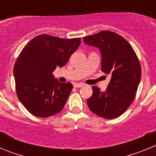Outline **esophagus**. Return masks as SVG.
Masks as SVG:
<instances>
[{
	"instance_id": "obj_1",
	"label": "esophagus",
	"mask_w": 156,
	"mask_h": 156,
	"mask_svg": "<svg viewBox=\"0 0 156 156\" xmlns=\"http://www.w3.org/2000/svg\"><path fill=\"white\" fill-rule=\"evenodd\" d=\"M83 86H84V84L82 83H74L75 87H82Z\"/></svg>"
}]
</instances>
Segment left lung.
Segmentation results:
<instances>
[{
  "label": "left lung",
  "instance_id": "left-lung-1",
  "mask_svg": "<svg viewBox=\"0 0 156 156\" xmlns=\"http://www.w3.org/2000/svg\"><path fill=\"white\" fill-rule=\"evenodd\" d=\"M83 42L96 47L101 54V71L111 76L105 91L92 87L87 99L90 111L112 119L122 115L133 102L141 76V68L131 45L114 32L105 30L83 37Z\"/></svg>",
  "mask_w": 156,
  "mask_h": 156
}]
</instances>
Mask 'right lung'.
<instances>
[{"label": "right lung", "instance_id": "obj_1", "mask_svg": "<svg viewBox=\"0 0 156 156\" xmlns=\"http://www.w3.org/2000/svg\"><path fill=\"white\" fill-rule=\"evenodd\" d=\"M80 43V38L66 40L42 34L24 47L13 73L18 98L30 113L46 118L64 108L73 84L60 83L53 72L67 63Z\"/></svg>", "mask_w": 156, "mask_h": 156}]
</instances>
